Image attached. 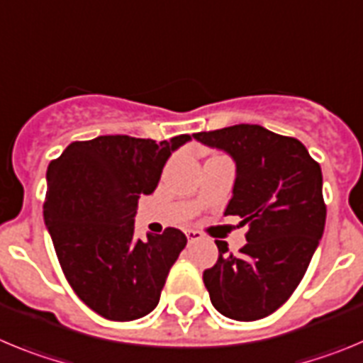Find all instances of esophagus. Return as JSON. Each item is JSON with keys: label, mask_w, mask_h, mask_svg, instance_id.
I'll return each mask as SVG.
<instances>
[{"label": "esophagus", "mask_w": 363, "mask_h": 363, "mask_svg": "<svg viewBox=\"0 0 363 363\" xmlns=\"http://www.w3.org/2000/svg\"><path fill=\"white\" fill-rule=\"evenodd\" d=\"M186 237H188V242H197L202 238V233L197 230H186Z\"/></svg>", "instance_id": "obj_1"}]
</instances>
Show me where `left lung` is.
<instances>
[{"instance_id": "8db88e82", "label": "left lung", "mask_w": 363, "mask_h": 363, "mask_svg": "<svg viewBox=\"0 0 363 363\" xmlns=\"http://www.w3.org/2000/svg\"><path fill=\"white\" fill-rule=\"evenodd\" d=\"M194 139L233 159V197L224 215H238L240 226H250L238 255L215 240L218 260L202 273L204 286L220 315L264 318L293 295L324 233L322 169L302 143L259 125L194 133Z\"/></svg>"}]
</instances>
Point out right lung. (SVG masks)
<instances>
[{
    "label": "right lung",
    "instance_id": "add662e5",
    "mask_svg": "<svg viewBox=\"0 0 363 363\" xmlns=\"http://www.w3.org/2000/svg\"><path fill=\"white\" fill-rule=\"evenodd\" d=\"M188 141L101 135L72 143L48 164L45 226L72 289L104 318L128 322L157 308L188 240L175 228L137 238V199L155 191L169 155Z\"/></svg>",
    "mask_w": 363,
    "mask_h": 363
}]
</instances>
